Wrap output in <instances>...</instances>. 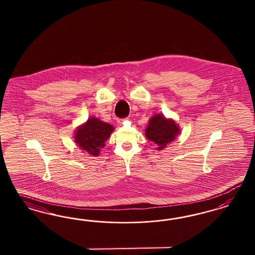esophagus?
I'll use <instances>...</instances> for the list:
<instances>
[{
	"instance_id": "esophagus-1",
	"label": "esophagus",
	"mask_w": 255,
	"mask_h": 255,
	"mask_svg": "<svg viewBox=\"0 0 255 255\" xmlns=\"http://www.w3.org/2000/svg\"><path fill=\"white\" fill-rule=\"evenodd\" d=\"M124 119H122V120H119V122H118V123H119V124H123V123H124Z\"/></svg>"
}]
</instances>
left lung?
Instances as JSON below:
<instances>
[{
    "mask_svg": "<svg viewBox=\"0 0 255 255\" xmlns=\"http://www.w3.org/2000/svg\"><path fill=\"white\" fill-rule=\"evenodd\" d=\"M179 132L177 124L172 120H166L162 115H155L148 123L146 129V136L157 145L160 150L172 142Z\"/></svg>",
    "mask_w": 255,
    "mask_h": 255,
    "instance_id": "left-lung-1",
    "label": "left lung"
}]
</instances>
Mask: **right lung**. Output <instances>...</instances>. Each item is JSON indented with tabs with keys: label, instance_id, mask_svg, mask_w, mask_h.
<instances>
[{
	"label": "right lung",
	"instance_id": "right-lung-1",
	"mask_svg": "<svg viewBox=\"0 0 255 255\" xmlns=\"http://www.w3.org/2000/svg\"><path fill=\"white\" fill-rule=\"evenodd\" d=\"M113 130L114 128L110 124H105L96 118H90L77 129L75 141L86 152L97 156Z\"/></svg>",
	"mask_w": 255,
	"mask_h": 255
}]
</instances>
